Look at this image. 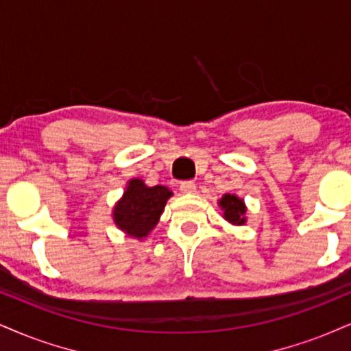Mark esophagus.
Segmentation results:
<instances>
[{
    "mask_svg": "<svg viewBox=\"0 0 351 351\" xmlns=\"http://www.w3.org/2000/svg\"><path fill=\"white\" fill-rule=\"evenodd\" d=\"M195 190H197V185L193 184V182H182L180 184V192L182 193H195Z\"/></svg>",
    "mask_w": 351,
    "mask_h": 351,
    "instance_id": "esophagus-1",
    "label": "esophagus"
}]
</instances>
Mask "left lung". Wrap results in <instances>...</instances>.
Listing matches in <instances>:
<instances>
[{"label":"left lung","mask_w":351,"mask_h":351,"mask_svg":"<svg viewBox=\"0 0 351 351\" xmlns=\"http://www.w3.org/2000/svg\"><path fill=\"white\" fill-rule=\"evenodd\" d=\"M221 216L232 226H244L247 223V206L244 198H239L234 193H224L218 200Z\"/></svg>","instance_id":"obj_1"}]
</instances>
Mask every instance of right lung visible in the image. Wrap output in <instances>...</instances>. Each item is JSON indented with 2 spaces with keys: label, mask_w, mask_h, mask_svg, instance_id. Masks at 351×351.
<instances>
[{
  "label": "right lung",
  "mask_w": 351,
  "mask_h": 351,
  "mask_svg": "<svg viewBox=\"0 0 351 351\" xmlns=\"http://www.w3.org/2000/svg\"><path fill=\"white\" fill-rule=\"evenodd\" d=\"M172 190L164 185H149L140 177H133L127 182L123 195L112 208V219L115 226L133 239H145L161 219V215Z\"/></svg>",
  "instance_id": "add662e5"
}]
</instances>
